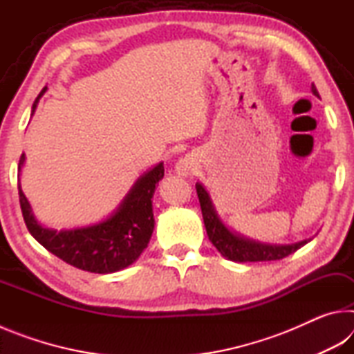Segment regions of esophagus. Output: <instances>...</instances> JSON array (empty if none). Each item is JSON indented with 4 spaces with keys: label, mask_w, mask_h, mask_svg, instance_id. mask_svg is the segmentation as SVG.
<instances>
[{
    "label": "esophagus",
    "mask_w": 354,
    "mask_h": 354,
    "mask_svg": "<svg viewBox=\"0 0 354 354\" xmlns=\"http://www.w3.org/2000/svg\"><path fill=\"white\" fill-rule=\"evenodd\" d=\"M187 170H189V167H187V164H185V162H179L178 164V171L181 173V175H185V173H187Z\"/></svg>",
    "instance_id": "esophagus-1"
}]
</instances>
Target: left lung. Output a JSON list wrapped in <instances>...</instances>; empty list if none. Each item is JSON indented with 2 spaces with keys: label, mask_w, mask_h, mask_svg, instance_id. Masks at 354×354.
<instances>
[{
  "label": "left lung",
  "mask_w": 354,
  "mask_h": 354,
  "mask_svg": "<svg viewBox=\"0 0 354 354\" xmlns=\"http://www.w3.org/2000/svg\"><path fill=\"white\" fill-rule=\"evenodd\" d=\"M313 92L315 97H319V92H317L314 84H313ZM195 187H196V194H198L201 214H203V220H205L209 241L212 242L214 247L217 248L220 251V254L225 256L226 259L234 261V262L279 261L286 256L295 253L297 250H299L303 245L308 243V241H303L292 245H266V243L253 242V241H248V239L237 236L221 223L205 187H203L201 184H196Z\"/></svg>",
  "instance_id": "obj_1"
}]
</instances>
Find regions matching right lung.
Returning a JSON list of instances; mask_svg holds the SVG:
<instances>
[{
	"mask_svg": "<svg viewBox=\"0 0 354 354\" xmlns=\"http://www.w3.org/2000/svg\"><path fill=\"white\" fill-rule=\"evenodd\" d=\"M40 92L32 104V113L37 107ZM25 162L20 156L19 171ZM164 178V164L160 162L137 179L127 198L109 218L93 226L77 227L70 231H53L37 223L31 206L19 185L20 207L28 231L40 245L57 256L59 259L76 268L91 273H113L131 266L151 239L154 230L151 198L160 179Z\"/></svg>",
	"mask_w": 354,
	"mask_h": 354,
	"instance_id": "add662e5",
	"label": "right lung"
}]
</instances>
